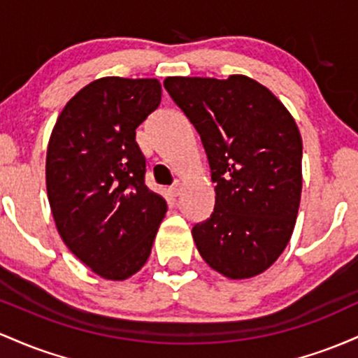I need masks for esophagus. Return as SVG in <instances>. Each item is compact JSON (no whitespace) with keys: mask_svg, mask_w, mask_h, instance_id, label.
Instances as JSON below:
<instances>
[{"mask_svg":"<svg viewBox=\"0 0 358 358\" xmlns=\"http://www.w3.org/2000/svg\"><path fill=\"white\" fill-rule=\"evenodd\" d=\"M179 192H180V182H179V180H176V182L172 184L171 187H169V194L174 196V198H176V196H179Z\"/></svg>","mask_w":358,"mask_h":358,"instance_id":"1","label":"esophagus"}]
</instances>
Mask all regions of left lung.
I'll return each mask as SVG.
<instances>
[{"label":"left lung","mask_w":358,"mask_h":358,"mask_svg":"<svg viewBox=\"0 0 358 358\" xmlns=\"http://www.w3.org/2000/svg\"><path fill=\"white\" fill-rule=\"evenodd\" d=\"M164 87L199 134L215 184V210L192 227L198 252L230 279L262 274L298 218L303 140L294 118L247 76L167 78Z\"/></svg>","instance_id":"obj_1"}]
</instances>
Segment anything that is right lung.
Masks as SVG:
<instances>
[{
	"label": "right lung",
	"mask_w": 358,
	"mask_h": 358,
	"mask_svg": "<svg viewBox=\"0 0 358 358\" xmlns=\"http://www.w3.org/2000/svg\"><path fill=\"white\" fill-rule=\"evenodd\" d=\"M157 79L101 78L64 106L47 147V196L60 238L103 279L125 280L150 255L167 211L145 186L136 128L160 104Z\"/></svg>",
	"instance_id": "right-lung-1"
}]
</instances>
